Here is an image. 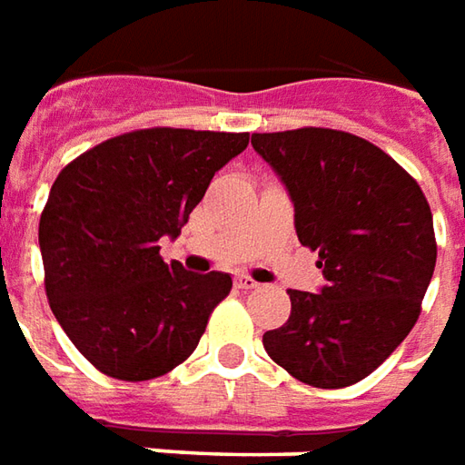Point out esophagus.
Listing matches in <instances>:
<instances>
[{"mask_svg":"<svg viewBox=\"0 0 465 465\" xmlns=\"http://www.w3.org/2000/svg\"><path fill=\"white\" fill-rule=\"evenodd\" d=\"M235 285H238L240 291H255V288H260L258 282L252 278H248V275H240V278L235 280Z\"/></svg>","mask_w":465,"mask_h":465,"instance_id":"obj_1","label":"esophagus"}]
</instances>
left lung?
<instances>
[{"mask_svg": "<svg viewBox=\"0 0 465 465\" xmlns=\"http://www.w3.org/2000/svg\"><path fill=\"white\" fill-rule=\"evenodd\" d=\"M280 174L295 230L318 252L321 292H291V318L262 335L268 355L312 388L371 375L406 341L436 268L423 190L381 147L328 127L252 134Z\"/></svg>", "mask_w": 465, "mask_h": 465, "instance_id": "obj_1", "label": "left lung"}]
</instances>
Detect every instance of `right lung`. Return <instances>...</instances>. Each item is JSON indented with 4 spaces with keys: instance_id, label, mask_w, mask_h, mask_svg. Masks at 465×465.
<instances>
[{
    "instance_id": "right-lung-1",
    "label": "right lung",
    "mask_w": 465,
    "mask_h": 465,
    "mask_svg": "<svg viewBox=\"0 0 465 465\" xmlns=\"http://www.w3.org/2000/svg\"><path fill=\"white\" fill-rule=\"evenodd\" d=\"M248 133L150 127L104 140L57 174L39 217L49 308L87 361L117 381H150L187 361L227 272L160 258Z\"/></svg>"
}]
</instances>
